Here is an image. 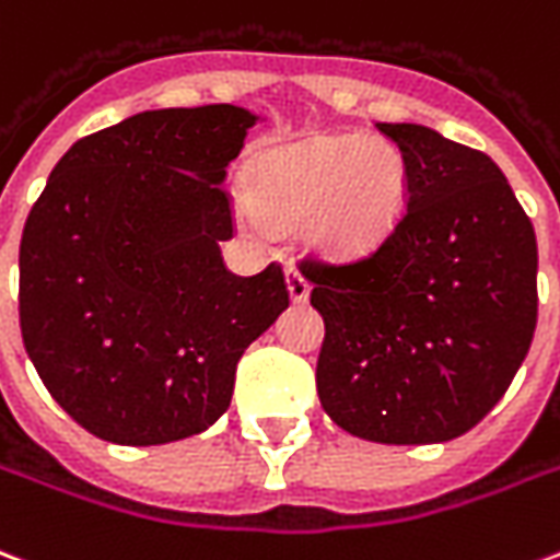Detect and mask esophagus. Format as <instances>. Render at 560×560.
I'll return each mask as SVG.
<instances>
[{
    "label": "esophagus",
    "mask_w": 560,
    "mask_h": 560,
    "mask_svg": "<svg viewBox=\"0 0 560 560\" xmlns=\"http://www.w3.org/2000/svg\"><path fill=\"white\" fill-rule=\"evenodd\" d=\"M288 293L293 302H305L311 296V284L299 270H288Z\"/></svg>",
    "instance_id": "obj_1"
}]
</instances>
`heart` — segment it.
Segmentation results:
<instances>
[{
  "instance_id": "1",
  "label": "heart",
  "mask_w": 560,
  "mask_h": 560,
  "mask_svg": "<svg viewBox=\"0 0 560 560\" xmlns=\"http://www.w3.org/2000/svg\"><path fill=\"white\" fill-rule=\"evenodd\" d=\"M246 194L270 220H305V237L326 258H364L402 220L408 161L382 138H314L252 164Z\"/></svg>"
}]
</instances>
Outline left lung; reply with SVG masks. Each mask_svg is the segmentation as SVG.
I'll return each mask as SVG.
<instances>
[{
    "label": "left lung",
    "mask_w": 560,
    "mask_h": 560,
    "mask_svg": "<svg viewBox=\"0 0 560 560\" xmlns=\"http://www.w3.org/2000/svg\"><path fill=\"white\" fill-rule=\"evenodd\" d=\"M408 161V213L366 258L302 264L326 323L323 411L375 443L469 432L526 361L537 323L532 220L493 161L417 122H378Z\"/></svg>",
    "instance_id": "obj_1"
}]
</instances>
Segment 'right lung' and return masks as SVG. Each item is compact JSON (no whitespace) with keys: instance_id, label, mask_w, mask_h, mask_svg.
Here are the masks:
<instances>
[{"instance_id":"1","label":"right lung","mask_w":560,"mask_h":560,"mask_svg":"<svg viewBox=\"0 0 560 560\" xmlns=\"http://www.w3.org/2000/svg\"><path fill=\"white\" fill-rule=\"evenodd\" d=\"M264 117L237 105L143 110L55 164L20 241V328L52 399L119 446L194 438L288 308L284 272L225 270V166Z\"/></svg>"}]
</instances>
